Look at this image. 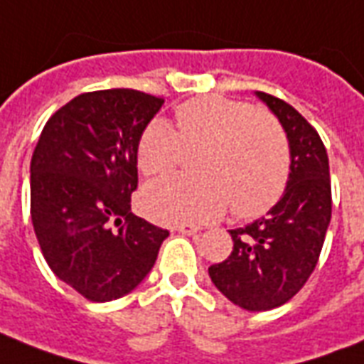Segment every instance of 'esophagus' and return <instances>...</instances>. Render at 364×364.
<instances>
[{
  "mask_svg": "<svg viewBox=\"0 0 364 364\" xmlns=\"http://www.w3.org/2000/svg\"><path fill=\"white\" fill-rule=\"evenodd\" d=\"M177 231L181 233V235H196L198 233V228L193 225V223H181V225H177Z\"/></svg>",
  "mask_w": 364,
  "mask_h": 364,
  "instance_id": "esophagus-1",
  "label": "esophagus"
}]
</instances>
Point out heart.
I'll use <instances>...</instances> for the list:
<instances>
[{
	"mask_svg": "<svg viewBox=\"0 0 364 364\" xmlns=\"http://www.w3.org/2000/svg\"><path fill=\"white\" fill-rule=\"evenodd\" d=\"M177 131L152 119L136 142L144 175L166 173L200 150V175H168L141 193L144 214L161 223H200L223 216L258 218L284 196L291 175V148L284 127L249 102L198 96L175 109Z\"/></svg>",
	"mask_w": 364,
	"mask_h": 364,
	"instance_id": "heart-1",
	"label": "heart"
}]
</instances>
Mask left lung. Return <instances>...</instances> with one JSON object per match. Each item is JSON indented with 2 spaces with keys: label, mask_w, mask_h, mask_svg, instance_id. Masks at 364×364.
<instances>
[{
  "label": "left lung",
  "mask_w": 364,
  "mask_h": 364,
  "mask_svg": "<svg viewBox=\"0 0 364 364\" xmlns=\"http://www.w3.org/2000/svg\"><path fill=\"white\" fill-rule=\"evenodd\" d=\"M276 114L291 148V175L268 216L230 230L233 250L208 274L233 305L270 311L287 303L311 278L332 218V185L324 142L284 100L257 92Z\"/></svg>",
  "instance_id": "left-lung-1"
}]
</instances>
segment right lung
<instances>
[{"label": "right lung", "instance_id": "1", "mask_svg": "<svg viewBox=\"0 0 364 364\" xmlns=\"http://www.w3.org/2000/svg\"><path fill=\"white\" fill-rule=\"evenodd\" d=\"M164 98L133 88L75 96L48 119L31 161V216L46 262L88 301L133 291L169 235L131 212L136 142Z\"/></svg>", "mask_w": 364, "mask_h": 364}]
</instances>
